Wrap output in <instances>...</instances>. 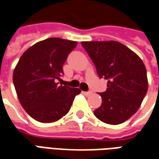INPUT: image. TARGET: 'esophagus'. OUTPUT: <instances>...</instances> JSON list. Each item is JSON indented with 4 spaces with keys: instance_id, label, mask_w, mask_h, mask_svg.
I'll list each match as a JSON object with an SVG mask.
<instances>
[{
    "instance_id": "1",
    "label": "esophagus",
    "mask_w": 159,
    "mask_h": 159,
    "mask_svg": "<svg viewBox=\"0 0 159 159\" xmlns=\"http://www.w3.org/2000/svg\"><path fill=\"white\" fill-rule=\"evenodd\" d=\"M83 93H84L85 95H87V96H89V95H91V94L93 93V92H92V91H87V92H83Z\"/></svg>"
}]
</instances>
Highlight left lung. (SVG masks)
<instances>
[{"label": "left lung", "mask_w": 159, "mask_h": 159, "mask_svg": "<svg viewBox=\"0 0 159 159\" xmlns=\"http://www.w3.org/2000/svg\"><path fill=\"white\" fill-rule=\"evenodd\" d=\"M96 68L100 78L107 82L100 93L102 103L93 111L95 117L108 124H120L139 109L148 88L143 61L126 46L115 41L82 42Z\"/></svg>", "instance_id": "left-lung-1"}]
</instances>
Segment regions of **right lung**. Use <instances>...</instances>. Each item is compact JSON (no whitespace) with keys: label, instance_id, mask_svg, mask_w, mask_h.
<instances>
[{"label":"right lung","instance_id":"1","mask_svg":"<svg viewBox=\"0 0 159 159\" xmlns=\"http://www.w3.org/2000/svg\"><path fill=\"white\" fill-rule=\"evenodd\" d=\"M77 42L52 37L34 44L20 57L12 80L23 108L41 123H52L68 113L79 89L59 86L63 65Z\"/></svg>","mask_w":159,"mask_h":159}]
</instances>
